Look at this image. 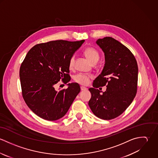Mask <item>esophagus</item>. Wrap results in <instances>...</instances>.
I'll return each instance as SVG.
<instances>
[{
	"label": "esophagus",
	"mask_w": 158,
	"mask_h": 158,
	"mask_svg": "<svg viewBox=\"0 0 158 158\" xmlns=\"http://www.w3.org/2000/svg\"><path fill=\"white\" fill-rule=\"evenodd\" d=\"M80 88H81V90H86L87 89V88H86L83 87V86H81V87H80Z\"/></svg>",
	"instance_id": "1"
}]
</instances>
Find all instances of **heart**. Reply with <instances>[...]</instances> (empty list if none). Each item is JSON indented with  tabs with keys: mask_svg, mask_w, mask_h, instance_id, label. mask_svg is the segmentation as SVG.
Here are the masks:
<instances>
[{
	"mask_svg": "<svg viewBox=\"0 0 158 158\" xmlns=\"http://www.w3.org/2000/svg\"><path fill=\"white\" fill-rule=\"evenodd\" d=\"M83 53L86 56V57L88 59V60L92 64L94 63H97V62L99 59V53L97 50H95L93 47H88L85 49ZM75 60V58L74 55L70 57L69 61V68L70 69H72L74 68ZM90 75H88L83 73H78L74 77L75 81L82 85H88L90 81Z\"/></svg>",
	"mask_w": 158,
	"mask_h": 158,
	"instance_id": "1",
	"label": "heart"
}]
</instances>
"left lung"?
Instances as JSON below:
<instances>
[{"label": "left lung", "instance_id": "1", "mask_svg": "<svg viewBox=\"0 0 158 158\" xmlns=\"http://www.w3.org/2000/svg\"><path fill=\"white\" fill-rule=\"evenodd\" d=\"M105 53V66L89 88L88 105L95 115L111 120L123 113L132 103L137 92L138 66L131 51L111 37L96 41ZM106 85L107 90L97 89Z\"/></svg>", "mask_w": 158, "mask_h": 158}]
</instances>
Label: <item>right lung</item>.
<instances>
[{"mask_svg": "<svg viewBox=\"0 0 158 158\" xmlns=\"http://www.w3.org/2000/svg\"><path fill=\"white\" fill-rule=\"evenodd\" d=\"M84 42L53 41L35 45L27 53L19 70L23 98L40 117L49 121L62 118L80 92L77 83L60 91L54 86L61 80L70 81L69 60Z\"/></svg>", "mask_w": 158, "mask_h": 158, "instance_id": "add662e5", "label": "right lung"}]
</instances>
